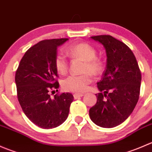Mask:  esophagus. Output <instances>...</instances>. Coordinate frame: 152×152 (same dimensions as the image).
Returning a JSON list of instances; mask_svg holds the SVG:
<instances>
[{
	"label": "esophagus",
	"mask_w": 152,
	"mask_h": 152,
	"mask_svg": "<svg viewBox=\"0 0 152 152\" xmlns=\"http://www.w3.org/2000/svg\"><path fill=\"white\" fill-rule=\"evenodd\" d=\"M83 96V94L82 93H74L73 94V97H74V99H78V98L79 97H82Z\"/></svg>",
	"instance_id": "obj_1"
}]
</instances>
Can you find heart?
<instances>
[{
	"label": "heart",
	"mask_w": 152,
	"mask_h": 152,
	"mask_svg": "<svg viewBox=\"0 0 152 152\" xmlns=\"http://www.w3.org/2000/svg\"><path fill=\"white\" fill-rule=\"evenodd\" d=\"M66 52L74 58H79L85 61L82 67V75L68 76L62 82V87L67 91L83 93L91 83V76H98L103 70V63L96 56V50L94 47L86 42H80L72 45L67 48ZM56 70L60 74H65L68 70V62L62 53H58L54 59Z\"/></svg>",
	"instance_id": "b5f03b06"
}]
</instances>
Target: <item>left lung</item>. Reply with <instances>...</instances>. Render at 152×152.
<instances>
[{
  "instance_id": "8db88e82",
  "label": "left lung",
  "mask_w": 152,
  "mask_h": 152,
  "mask_svg": "<svg viewBox=\"0 0 152 152\" xmlns=\"http://www.w3.org/2000/svg\"><path fill=\"white\" fill-rule=\"evenodd\" d=\"M91 38L104 47L107 65L97 83L100 93L97 102L90 109L93 123L113 128L125 121L137 104L140 96L141 73L134 53L125 43L110 35Z\"/></svg>"
}]
</instances>
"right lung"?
<instances>
[{"label": "right lung", "instance_id": "obj_1", "mask_svg": "<svg viewBox=\"0 0 152 152\" xmlns=\"http://www.w3.org/2000/svg\"><path fill=\"white\" fill-rule=\"evenodd\" d=\"M67 38L45 39L31 47L21 59L15 73L18 102L27 118L42 129L59 126L65 121L73 96L58 91L57 70L54 65L57 47Z\"/></svg>", "mask_w": 152, "mask_h": 152}]
</instances>
